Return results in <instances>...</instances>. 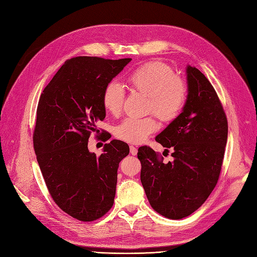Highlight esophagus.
<instances>
[{
    "label": "esophagus",
    "mask_w": 257,
    "mask_h": 257,
    "mask_svg": "<svg viewBox=\"0 0 257 257\" xmlns=\"http://www.w3.org/2000/svg\"><path fill=\"white\" fill-rule=\"evenodd\" d=\"M130 154L131 155H137L138 154V149H137L136 147L130 146Z\"/></svg>",
    "instance_id": "obj_1"
}]
</instances>
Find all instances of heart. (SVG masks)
Instances as JSON below:
<instances>
[{
  "mask_svg": "<svg viewBox=\"0 0 257 257\" xmlns=\"http://www.w3.org/2000/svg\"><path fill=\"white\" fill-rule=\"evenodd\" d=\"M128 84L133 91L149 98L148 110L153 111L161 120L171 121L176 118L186 101L187 88L183 81L175 77L172 67L163 62H150L140 66L128 77ZM125 92L117 82L106 85L102 94V103L107 112L118 115L123 108ZM159 128L153 116L143 118L127 117L115 127L118 140L130 144L145 141Z\"/></svg>",
  "mask_w": 257,
  "mask_h": 257,
  "instance_id": "heart-1",
  "label": "heart"
}]
</instances>
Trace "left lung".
I'll use <instances>...</instances> for the list:
<instances>
[{
	"label": "left lung",
	"instance_id": "8db88e82",
	"mask_svg": "<svg viewBox=\"0 0 257 257\" xmlns=\"http://www.w3.org/2000/svg\"><path fill=\"white\" fill-rule=\"evenodd\" d=\"M187 96L181 113L155 138L172 148L168 164L150 147H141V181L151 206L169 219H182L204 203L218 182L228 124L208 79L186 66ZM167 150V149H166Z\"/></svg>",
	"mask_w": 257,
	"mask_h": 257
}]
</instances>
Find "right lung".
Masks as SVG:
<instances>
[{
    "label": "right lung",
    "mask_w": 257,
    "mask_h": 257,
    "mask_svg": "<svg viewBox=\"0 0 257 257\" xmlns=\"http://www.w3.org/2000/svg\"><path fill=\"white\" fill-rule=\"evenodd\" d=\"M130 61L66 60L39 98L33 136L38 165L55 203L80 221L97 220L113 205L118 164L129 146L112 140L98 157L87 144L106 115L104 88Z\"/></svg>",
    "instance_id": "obj_1"
}]
</instances>
